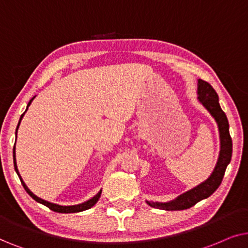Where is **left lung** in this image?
I'll use <instances>...</instances> for the list:
<instances>
[{
  "instance_id": "obj_1",
  "label": "left lung",
  "mask_w": 248,
  "mask_h": 248,
  "mask_svg": "<svg viewBox=\"0 0 248 248\" xmlns=\"http://www.w3.org/2000/svg\"><path fill=\"white\" fill-rule=\"evenodd\" d=\"M197 94H199V100L206 110L212 114V117L216 119L217 127H219L220 133V141H221V150L219 160L216 166V169L212 174L209 177V179L204 181L199 186L193 188V189L186 191L183 195L178 196L174 201L168 203H150L151 206L157 207L167 211H179L186 210L194 206L200 201L212 195L220 186L221 181L223 179L224 172H226L227 166L232 160V140L229 134V122H228L227 115L221 108L219 104V96L217 92L211 86L209 82L199 79V88H197Z\"/></svg>"
}]
</instances>
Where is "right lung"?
Wrapping results in <instances>:
<instances>
[{
  "mask_svg": "<svg viewBox=\"0 0 248 248\" xmlns=\"http://www.w3.org/2000/svg\"><path fill=\"white\" fill-rule=\"evenodd\" d=\"M32 100H34V98H31V102H29V103H28V107H29V105H31V101H32ZM28 107H27V108H28ZM22 117H24V114H21V117H20V120H19V124H18V126H16V130H18V128H19V124H20V121H21ZM13 164H15V170H16V172L18 173V177L20 178V181H21L22 186H24V188H25V190L27 191V193L29 194V195H31V196L32 197V199H34V200L36 201V202H38V203L43 204V205L47 206L49 210L54 211V212H59V213H76V212H81V211L88 210V209H91L92 206H94L95 204H96L97 201L100 200V197H101V193H102V190L98 191V193H97V195H95V196H94L93 199H92V200L87 201V202H85V203L78 204V205H71V206H62V205H58V204H54V203H49V202H47V201H44V200L39 199V197H37V196H36V195H34V194H32L31 191L28 189V187L26 186L24 181H22L21 177H20V174H19V172H18V169H16V155H15V147H13Z\"/></svg>",
  "mask_w": 248,
  "mask_h": 248,
  "instance_id": "1",
  "label": "right lung"
}]
</instances>
